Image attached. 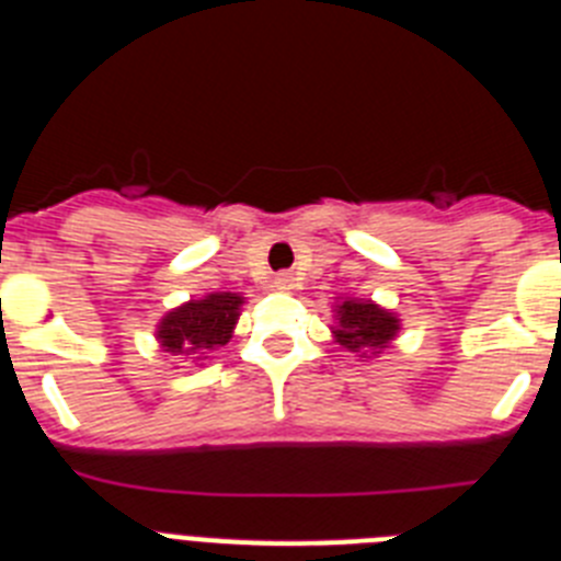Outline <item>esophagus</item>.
<instances>
[{"label": "esophagus", "instance_id": "34e87169", "mask_svg": "<svg viewBox=\"0 0 561 561\" xmlns=\"http://www.w3.org/2000/svg\"><path fill=\"white\" fill-rule=\"evenodd\" d=\"M295 280H297V277L291 275V272H277L272 284H275L277 289H295Z\"/></svg>", "mask_w": 561, "mask_h": 561}]
</instances>
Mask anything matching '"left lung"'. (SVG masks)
Segmentation results:
<instances>
[{
  "label": "left lung",
  "mask_w": 561,
  "mask_h": 561,
  "mask_svg": "<svg viewBox=\"0 0 561 561\" xmlns=\"http://www.w3.org/2000/svg\"><path fill=\"white\" fill-rule=\"evenodd\" d=\"M334 317L336 325H331L334 342H340L342 348H348L351 354L362 356V359L379 356L401 329L396 311L381 309L379 304L365 300V297L340 300L334 306Z\"/></svg>",
  "instance_id": "left-lung-1"
}]
</instances>
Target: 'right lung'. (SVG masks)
Listing matches in <instances>:
<instances>
[{
  "label": "right lung",
  "instance_id": "right-lung-1",
  "mask_svg": "<svg viewBox=\"0 0 561 561\" xmlns=\"http://www.w3.org/2000/svg\"><path fill=\"white\" fill-rule=\"evenodd\" d=\"M244 297L236 291H210L168 311L157 325V342L171 356L205 362L207 354L227 345L241 317Z\"/></svg>",
  "mask_w": 561,
  "mask_h": 561
}]
</instances>
